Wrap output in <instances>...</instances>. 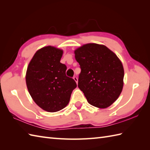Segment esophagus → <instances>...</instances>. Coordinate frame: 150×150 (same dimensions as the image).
I'll return each instance as SVG.
<instances>
[{
	"label": "esophagus",
	"mask_w": 150,
	"mask_h": 150,
	"mask_svg": "<svg viewBox=\"0 0 150 150\" xmlns=\"http://www.w3.org/2000/svg\"><path fill=\"white\" fill-rule=\"evenodd\" d=\"M73 79H74V81L76 82V83H77V82H78V79H77V77H73Z\"/></svg>",
	"instance_id": "obj_1"
}]
</instances>
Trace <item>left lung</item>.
<instances>
[{
  "label": "left lung",
  "mask_w": 150,
  "mask_h": 150,
  "mask_svg": "<svg viewBox=\"0 0 150 150\" xmlns=\"http://www.w3.org/2000/svg\"><path fill=\"white\" fill-rule=\"evenodd\" d=\"M81 66L78 87L92 106L106 108L115 101L124 85V68L112 51L102 44L89 43L74 51Z\"/></svg>",
  "instance_id": "left-lung-1"
}]
</instances>
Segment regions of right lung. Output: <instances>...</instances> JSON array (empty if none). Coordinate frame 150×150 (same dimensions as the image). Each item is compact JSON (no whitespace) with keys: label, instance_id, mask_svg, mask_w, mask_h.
<instances>
[{"label":"right lung","instance_id":"obj_1","mask_svg":"<svg viewBox=\"0 0 150 150\" xmlns=\"http://www.w3.org/2000/svg\"><path fill=\"white\" fill-rule=\"evenodd\" d=\"M63 50L47 46L35 53L28 64L26 82L33 101L42 110L57 112L69 103L77 84L67 77V67L60 62Z\"/></svg>","mask_w":150,"mask_h":150}]
</instances>
